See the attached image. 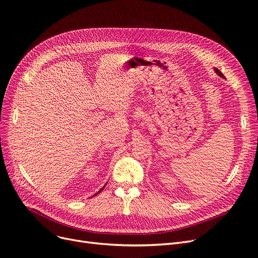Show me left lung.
<instances>
[{"label": "left lung", "mask_w": 258, "mask_h": 258, "mask_svg": "<svg viewBox=\"0 0 258 258\" xmlns=\"http://www.w3.org/2000/svg\"><path fill=\"white\" fill-rule=\"evenodd\" d=\"M214 70H215V72L217 73V75H218V76H219L220 78H223V79H225V76H224V75H223V73H222V72H220V71H219L218 69H216V68H215Z\"/></svg>", "instance_id": "8db88e82"}]
</instances>
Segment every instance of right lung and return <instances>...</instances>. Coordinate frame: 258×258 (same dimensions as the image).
Returning <instances> with one entry per match:
<instances>
[{
  "label": "right lung",
  "mask_w": 258,
  "mask_h": 258,
  "mask_svg": "<svg viewBox=\"0 0 258 258\" xmlns=\"http://www.w3.org/2000/svg\"><path fill=\"white\" fill-rule=\"evenodd\" d=\"M102 190H103V189H101V191H102ZM101 191H99V193H100V192H101ZM99 193H96V194H99ZM96 194H95V195H96Z\"/></svg>",
  "instance_id": "add662e5"
}]
</instances>
